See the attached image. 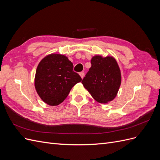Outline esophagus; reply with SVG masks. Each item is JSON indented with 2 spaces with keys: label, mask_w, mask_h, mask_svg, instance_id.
I'll use <instances>...</instances> for the list:
<instances>
[{
  "label": "esophagus",
  "mask_w": 160,
  "mask_h": 160,
  "mask_svg": "<svg viewBox=\"0 0 160 160\" xmlns=\"http://www.w3.org/2000/svg\"><path fill=\"white\" fill-rule=\"evenodd\" d=\"M79 75L81 76V79H83V77H84V72H79Z\"/></svg>",
  "instance_id": "34e87169"
}]
</instances>
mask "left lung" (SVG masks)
I'll use <instances>...</instances> for the list:
<instances>
[{"mask_svg": "<svg viewBox=\"0 0 160 160\" xmlns=\"http://www.w3.org/2000/svg\"><path fill=\"white\" fill-rule=\"evenodd\" d=\"M91 67L82 84L96 101L108 103L117 96L122 83V75L117 61L112 56L95 55Z\"/></svg>", "mask_w": 160, "mask_h": 160, "instance_id": "8db88e82", "label": "left lung"}]
</instances>
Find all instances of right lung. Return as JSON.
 Masks as SVG:
<instances>
[{
  "instance_id": "1",
  "label": "right lung",
  "mask_w": 160,
  "mask_h": 160,
  "mask_svg": "<svg viewBox=\"0 0 160 160\" xmlns=\"http://www.w3.org/2000/svg\"><path fill=\"white\" fill-rule=\"evenodd\" d=\"M73 64L64 55L51 53L38 63L35 77V88L45 103L56 106L61 103L81 77L72 71Z\"/></svg>"
}]
</instances>
